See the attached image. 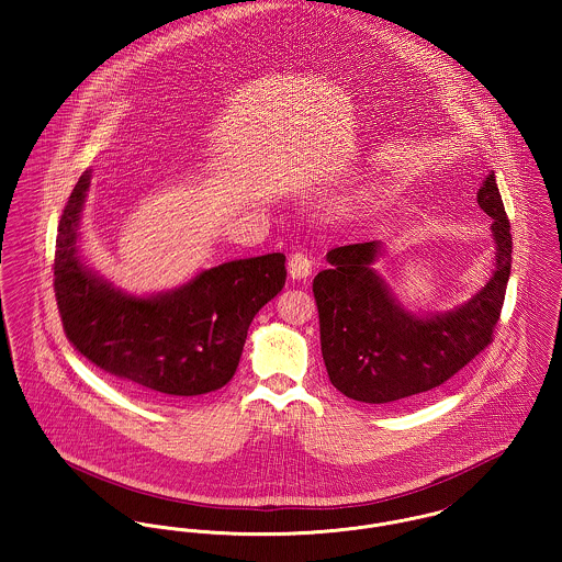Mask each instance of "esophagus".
I'll return each instance as SVG.
<instances>
[{
    "label": "esophagus",
    "instance_id": "1",
    "mask_svg": "<svg viewBox=\"0 0 562 562\" xmlns=\"http://www.w3.org/2000/svg\"><path fill=\"white\" fill-rule=\"evenodd\" d=\"M288 268H290V277L292 279H307L310 274H312V268H314V259L310 257V255H305V252H294L292 257H290V261H288Z\"/></svg>",
    "mask_w": 562,
    "mask_h": 562
}]
</instances>
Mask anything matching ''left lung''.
I'll return each instance as SVG.
<instances>
[{"instance_id":"8db88e82","label":"left lung","mask_w":562,"mask_h":562,"mask_svg":"<svg viewBox=\"0 0 562 562\" xmlns=\"http://www.w3.org/2000/svg\"><path fill=\"white\" fill-rule=\"evenodd\" d=\"M479 205L493 218V277L468 303L446 314L415 316L404 310L372 268L381 241L337 246L328 270L314 279L321 316L322 359L333 387L352 401L385 404L443 385L491 339L510 277V223L488 172Z\"/></svg>"}]
</instances>
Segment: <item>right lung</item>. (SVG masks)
Returning a JSON list of instances; mask_svg holds the SVG:
<instances>
[{
  "instance_id": "obj_1",
  "label": "right lung",
  "mask_w": 562,
  "mask_h": 562,
  "mask_svg": "<svg viewBox=\"0 0 562 562\" xmlns=\"http://www.w3.org/2000/svg\"><path fill=\"white\" fill-rule=\"evenodd\" d=\"M88 186L86 170L56 238L54 292L69 341L90 363L147 398L201 396L227 385L255 314L285 285V255L227 261L154 296L125 294L81 261Z\"/></svg>"
}]
</instances>
